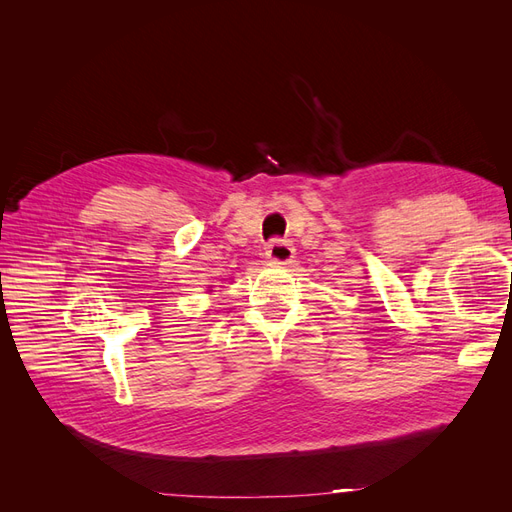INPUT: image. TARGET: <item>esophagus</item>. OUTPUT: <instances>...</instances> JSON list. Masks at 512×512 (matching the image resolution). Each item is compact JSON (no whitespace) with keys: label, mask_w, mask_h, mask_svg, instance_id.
I'll return each instance as SVG.
<instances>
[{"label":"esophagus","mask_w":512,"mask_h":512,"mask_svg":"<svg viewBox=\"0 0 512 512\" xmlns=\"http://www.w3.org/2000/svg\"><path fill=\"white\" fill-rule=\"evenodd\" d=\"M294 256V247L288 239H280L275 237L269 241L267 245V258L273 260V262H280V265H284V262H290Z\"/></svg>","instance_id":"obj_1"}]
</instances>
